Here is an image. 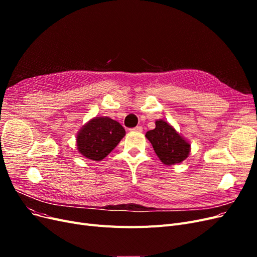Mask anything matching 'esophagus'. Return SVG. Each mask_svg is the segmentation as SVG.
Segmentation results:
<instances>
[{"label":"esophagus","instance_id":"1","mask_svg":"<svg viewBox=\"0 0 257 257\" xmlns=\"http://www.w3.org/2000/svg\"><path fill=\"white\" fill-rule=\"evenodd\" d=\"M131 132H142L143 131V127L142 126H136V127H133L130 130Z\"/></svg>","mask_w":257,"mask_h":257}]
</instances>
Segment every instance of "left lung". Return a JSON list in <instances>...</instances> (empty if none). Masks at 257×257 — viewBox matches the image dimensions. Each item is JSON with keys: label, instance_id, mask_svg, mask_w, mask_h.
Listing matches in <instances>:
<instances>
[{"label": "left lung", "instance_id": "8db88e82", "mask_svg": "<svg viewBox=\"0 0 257 257\" xmlns=\"http://www.w3.org/2000/svg\"><path fill=\"white\" fill-rule=\"evenodd\" d=\"M159 159L166 165L184 161L190 153V145L165 121L155 122V128L146 133Z\"/></svg>", "mask_w": 257, "mask_h": 257}]
</instances>
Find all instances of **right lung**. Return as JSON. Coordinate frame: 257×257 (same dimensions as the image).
Segmentation results:
<instances>
[{
    "mask_svg": "<svg viewBox=\"0 0 257 257\" xmlns=\"http://www.w3.org/2000/svg\"><path fill=\"white\" fill-rule=\"evenodd\" d=\"M125 135L119 122L110 118H95L84 125L77 136V148L83 157L93 161L106 158Z\"/></svg>",
    "mask_w": 257,
    "mask_h": 257,
    "instance_id": "add662e5",
    "label": "right lung"
}]
</instances>
